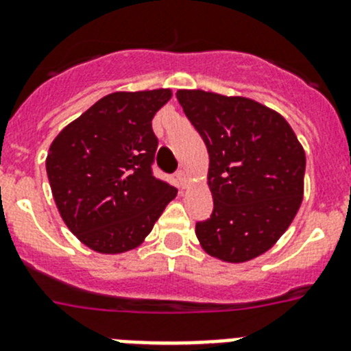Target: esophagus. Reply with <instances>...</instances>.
I'll return each mask as SVG.
<instances>
[{"label":"esophagus","mask_w":351,"mask_h":351,"mask_svg":"<svg viewBox=\"0 0 351 351\" xmlns=\"http://www.w3.org/2000/svg\"><path fill=\"white\" fill-rule=\"evenodd\" d=\"M176 178H178V183H180V187H187V183H189V175L185 169H180L178 173H176Z\"/></svg>","instance_id":"34e87169"}]
</instances>
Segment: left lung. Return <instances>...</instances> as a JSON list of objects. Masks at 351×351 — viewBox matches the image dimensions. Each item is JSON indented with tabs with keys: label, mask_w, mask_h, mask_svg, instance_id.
Here are the masks:
<instances>
[{
	"label": "left lung",
	"mask_w": 351,
	"mask_h": 351,
	"mask_svg": "<svg viewBox=\"0 0 351 351\" xmlns=\"http://www.w3.org/2000/svg\"><path fill=\"white\" fill-rule=\"evenodd\" d=\"M176 97L210 156L213 211L195 223V236L211 257L252 261L280 239L301 206L304 150L289 122L257 101L199 89Z\"/></svg>",
	"instance_id": "8db88e82"
}]
</instances>
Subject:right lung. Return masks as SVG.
Returning <instances> with one entry per match:
<instances>
[{
	"label": "right lung",
	"instance_id": "add662e5",
	"mask_svg": "<svg viewBox=\"0 0 351 351\" xmlns=\"http://www.w3.org/2000/svg\"><path fill=\"white\" fill-rule=\"evenodd\" d=\"M169 89L101 97L52 141L47 176L68 229L90 250L122 254L150 234L176 189L152 173V119Z\"/></svg>",
	"mask_w": 351,
	"mask_h": 351
}]
</instances>
